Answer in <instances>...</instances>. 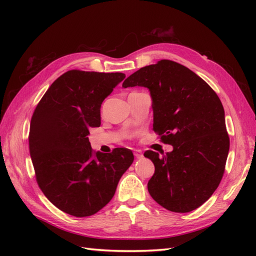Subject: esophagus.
I'll list each match as a JSON object with an SVG mask.
<instances>
[{
    "label": "esophagus",
    "instance_id": "esophagus-1",
    "mask_svg": "<svg viewBox=\"0 0 256 256\" xmlns=\"http://www.w3.org/2000/svg\"><path fill=\"white\" fill-rule=\"evenodd\" d=\"M134 157H136V158H138V159H140V158H142V157H143L142 152H141V150H134Z\"/></svg>",
    "mask_w": 256,
    "mask_h": 256
}]
</instances>
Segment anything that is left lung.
Instances as JSON below:
<instances>
[{
    "instance_id": "8db88e82",
    "label": "left lung",
    "mask_w": 256,
    "mask_h": 256,
    "mask_svg": "<svg viewBox=\"0 0 256 256\" xmlns=\"http://www.w3.org/2000/svg\"><path fill=\"white\" fill-rule=\"evenodd\" d=\"M144 86L152 99V130L173 146L162 156L146 150L154 173L150 194L170 212L194 210L212 196L226 170L230 138L216 92L173 60H161L129 76L122 88Z\"/></svg>"
}]
</instances>
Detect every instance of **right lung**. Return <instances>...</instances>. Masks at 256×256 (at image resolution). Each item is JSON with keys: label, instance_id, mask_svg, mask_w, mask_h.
<instances>
[{"label": "right lung", "instance_id": "1", "mask_svg": "<svg viewBox=\"0 0 256 256\" xmlns=\"http://www.w3.org/2000/svg\"><path fill=\"white\" fill-rule=\"evenodd\" d=\"M125 76L69 70L51 84L33 113L28 146L36 182L50 202L68 214L98 212L132 164L130 150L96 152L88 138L90 127L100 126L102 102Z\"/></svg>", "mask_w": 256, "mask_h": 256}]
</instances>
